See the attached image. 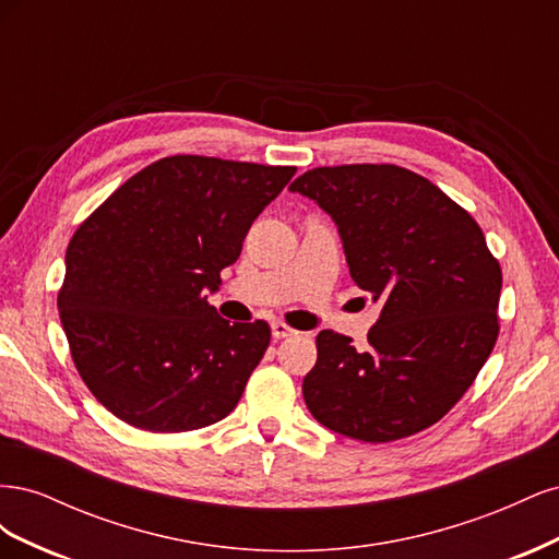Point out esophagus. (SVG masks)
<instances>
[{"label":"esophagus","mask_w":559,"mask_h":559,"mask_svg":"<svg viewBox=\"0 0 559 559\" xmlns=\"http://www.w3.org/2000/svg\"><path fill=\"white\" fill-rule=\"evenodd\" d=\"M270 329H273V335H275V337H289V335H296V333H298L296 329H292V326L286 324V321H282V319H275L273 324H270Z\"/></svg>","instance_id":"1"}]
</instances>
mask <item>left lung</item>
Segmentation results:
<instances>
[{"mask_svg":"<svg viewBox=\"0 0 559 559\" xmlns=\"http://www.w3.org/2000/svg\"><path fill=\"white\" fill-rule=\"evenodd\" d=\"M289 189L331 214L349 275L380 317L368 343L331 329L302 396L319 425L389 443L436 425L499 335L501 265L464 207L399 165L314 167ZM366 302V298H361Z\"/></svg>","mask_w":559,"mask_h":559,"instance_id":"8db88e82","label":"left lung"}]
</instances>
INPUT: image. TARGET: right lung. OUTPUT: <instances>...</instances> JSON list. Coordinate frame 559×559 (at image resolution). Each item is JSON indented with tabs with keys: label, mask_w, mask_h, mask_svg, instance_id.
Listing matches in <instances>:
<instances>
[{
	"label": "right lung",
	"mask_w": 559,
	"mask_h": 559,
	"mask_svg": "<svg viewBox=\"0 0 559 559\" xmlns=\"http://www.w3.org/2000/svg\"><path fill=\"white\" fill-rule=\"evenodd\" d=\"M292 165L167 156L72 235L58 292L81 380L128 425L179 433L238 405L270 345L267 321L230 324L207 302Z\"/></svg>",
	"instance_id": "1"
}]
</instances>
